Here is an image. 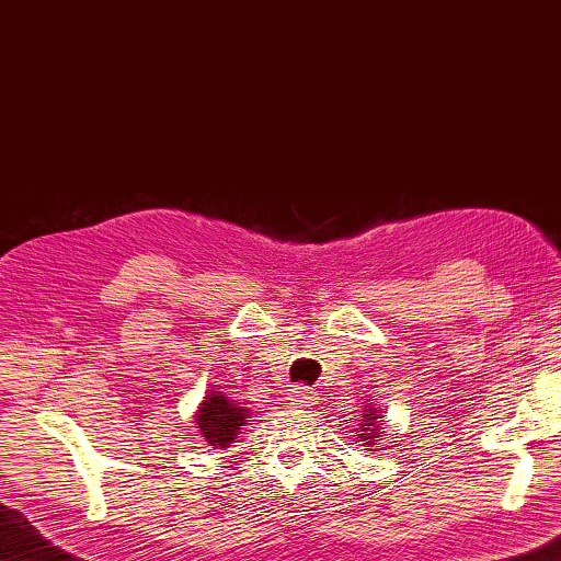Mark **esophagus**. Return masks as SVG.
<instances>
[{"label":"esophagus","instance_id":"esophagus-1","mask_svg":"<svg viewBox=\"0 0 561 561\" xmlns=\"http://www.w3.org/2000/svg\"><path fill=\"white\" fill-rule=\"evenodd\" d=\"M288 399H290V404H297V407H312L317 399V392L312 390V387L293 385L288 390Z\"/></svg>","mask_w":561,"mask_h":561}]
</instances>
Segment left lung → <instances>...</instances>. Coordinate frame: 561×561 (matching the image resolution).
I'll return each instance as SVG.
<instances>
[{
  "mask_svg": "<svg viewBox=\"0 0 561 561\" xmlns=\"http://www.w3.org/2000/svg\"><path fill=\"white\" fill-rule=\"evenodd\" d=\"M380 419H382V414L380 411H377L375 407H368L365 409V414L358 419V428H356V433H358V443H363L365 445V450H370V448H380Z\"/></svg>",
  "mask_w": 561,
  "mask_h": 561,
  "instance_id": "left-lung-1",
  "label": "left lung"
}]
</instances>
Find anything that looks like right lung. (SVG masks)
I'll list each match as a JSON object with an SVG mask.
<instances>
[{"label":"right lung","mask_w":561,"mask_h":561,"mask_svg":"<svg viewBox=\"0 0 561 561\" xmlns=\"http://www.w3.org/2000/svg\"><path fill=\"white\" fill-rule=\"evenodd\" d=\"M215 390L203 397L196 411V424L205 443L213 445V448H230V443H234L247 424L249 409L239 407L234 399Z\"/></svg>","instance_id":"add662e5"}]
</instances>
